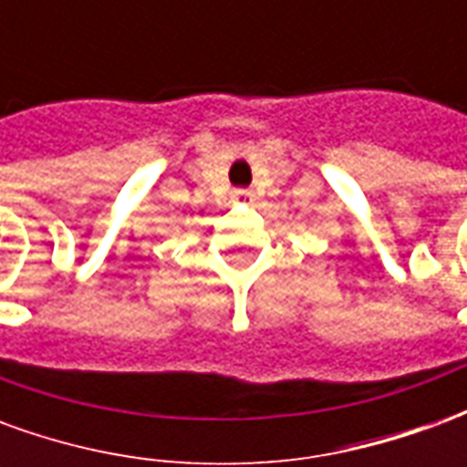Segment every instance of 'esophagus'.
Segmentation results:
<instances>
[{"label": "esophagus", "mask_w": 467, "mask_h": 467, "mask_svg": "<svg viewBox=\"0 0 467 467\" xmlns=\"http://www.w3.org/2000/svg\"><path fill=\"white\" fill-rule=\"evenodd\" d=\"M233 200L234 202H253L254 192L253 190H244V187H240V190H234L233 192Z\"/></svg>", "instance_id": "obj_1"}]
</instances>
